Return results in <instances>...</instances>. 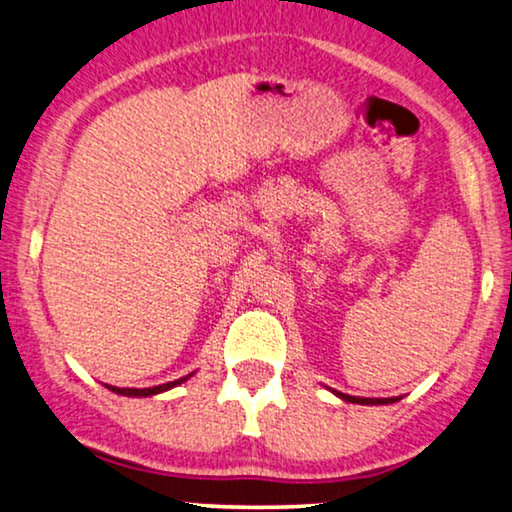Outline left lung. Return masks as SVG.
Wrapping results in <instances>:
<instances>
[{"label":"left lung","instance_id":"1","mask_svg":"<svg viewBox=\"0 0 512 512\" xmlns=\"http://www.w3.org/2000/svg\"><path fill=\"white\" fill-rule=\"evenodd\" d=\"M334 394H336L338 399H343V401H348V403H359V406H387V403L399 401V397H394V399H366V397H350V394H343V392H336V390H334Z\"/></svg>","mask_w":512,"mask_h":512}]
</instances>
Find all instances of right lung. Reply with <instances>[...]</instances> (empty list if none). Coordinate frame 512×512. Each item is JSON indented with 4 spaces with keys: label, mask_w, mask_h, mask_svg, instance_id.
<instances>
[{
    "label": "right lung",
    "mask_w": 512,
    "mask_h": 512,
    "mask_svg": "<svg viewBox=\"0 0 512 512\" xmlns=\"http://www.w3.org/2000/svg\"><path fill=\"white\" fill-rule=\"evenodd\" d=\"M194 373H187V376L174 380V383H164V385H155V387H143V390H136V387H115V385H106L111 392L120 394V397H155V394H162V392H169L174 390V387L183 385L185 380H190Z\"/></svg>",
    "instance_id": "right-lung-1"
}]
</instances>
